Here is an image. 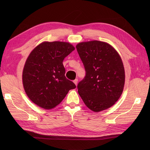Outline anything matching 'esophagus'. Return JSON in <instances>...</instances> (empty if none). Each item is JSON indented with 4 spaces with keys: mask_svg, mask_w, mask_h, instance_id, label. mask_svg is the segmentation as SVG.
<instances>
[{
    "mask_svg": "<svg viewBox=\"0 0 150 150\" xmlns=\"http://www.w3.org/2000/svg\"><path fill=\"white\" fill-rule=\"evenodd\" d=\"M78 79H74V80L73 81V82H74V83L76 85H77V84H78Z\"/></svg>",
    "mask_w": 150,
    "mask_h": 150,
    "instance_id": "34e87169",
    "label": "esophagus"
}]
</instances>
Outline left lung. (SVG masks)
I'll return each mask as SVG.
<instances>
[{
    "label": "left lung",
    "instance_id": "1",
    "mask_svg": "<svg viewBox=\"0 0 150 150\" xmlns=\"http://www.w3.org/2000/svg\"><path fill=\"white\" fill-rule=\"evenodd\" d=\"M76 49L86 72L78 86L79 96L91 111L107 110L123 91L125 72L120 54L110 44L99 40L79 42Z\"/></svg>",
    "mask_w": 150,
    "mask_h": 150
}]
</instances>
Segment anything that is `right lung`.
I'll return each mask as SVG.
<instances>
[{"label": "right lung", "mask_w": 150, "mask_h": 150, "mask_svg": "<svg viewBox=\"0 0 150 150\" xmlns=\"http://www.w3.org/2000/svg\"><path fill=\"white\" fill-rule=\"evenodd\" d=\"M75 49L67 42L44 41L29 54L22 71L27 96L36 105L51 110L59 104L76 85L65 76L62 62Z\"/></svg>", "instance_id": "add662e5"}]
</instances>
